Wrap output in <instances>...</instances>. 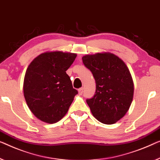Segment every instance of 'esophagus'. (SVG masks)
<instances>
[{
	"label": "esophagus",
	"mask_w": 160,
	"mask_h": 160,
	"mask_svg": "<svg viewBox=\"0 0 160 160\" xmlns=\"http://www.w3.org/2000/svg\"><path fill=\"white\" fill-rule=\"evenodd\" d=\"M82 93H83V88H81L79 90H78V94L81 95H82Z\"/></svg>",
	"instance_id": "34e87169"
}]
</instances>
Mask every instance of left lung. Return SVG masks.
Returning a JSON list of instances; mask_svg holds the SVG:
<instances>
[{
	"mask_svg": "<svg viewBox=\"0 0 160 160\" xmlns=\"http://www.w3.org/2000/svg\"><path fill=\"white\" fill-rule=\"evenodd\" d=\"M82 59L96 83L95 95L86 101L92 116L104 124H113L132 103L134 89L130 71L120 57L108 52L86 54Z\"/></svg>",
	"mask_w": 160,
	"mask_h": 160,
	"instance_id": "8db88e82",
	"label": "left lung"
}]
</instances>
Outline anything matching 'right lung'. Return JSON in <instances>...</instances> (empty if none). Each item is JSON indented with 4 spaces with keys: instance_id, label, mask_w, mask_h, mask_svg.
Returning <instances> with one entry per match:
<instances>
[{
    "instance_id": "right-lung-1",
    "label": "right lung",
    "mask_w": 160,
    "mask_h": 160,
    "mask_svg": "<svg viewBox=\"0 0 160 160\" xmlns=\"http://www.w3.org/2000/svg\"><path fill=\"white\" fill-rule=\"evenodd\" d=\"M76 57L72 52H45L28 66L23 95L28 108L43 122L54 123L61 120L78 94L66 73Z\"/></svg>"
}]
</instances>
